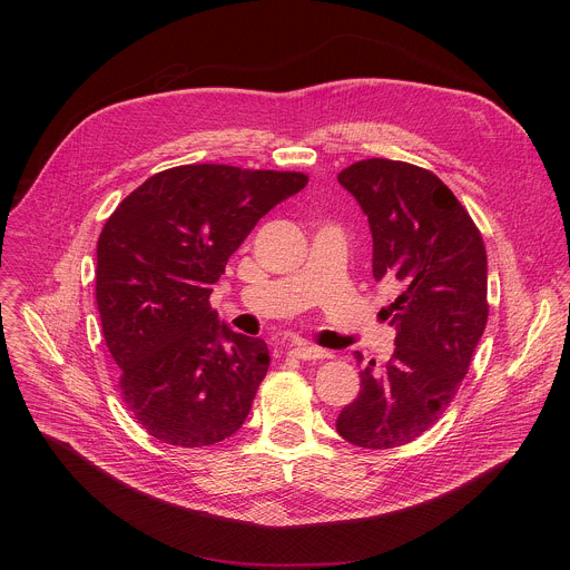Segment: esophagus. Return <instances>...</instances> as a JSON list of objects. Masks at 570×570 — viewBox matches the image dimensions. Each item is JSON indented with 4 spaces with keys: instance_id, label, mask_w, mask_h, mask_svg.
Instances as JSON below:
<instances>
[{
    "instance_id": "obj_1",
    "label": "esophagus",
    "mask_w": 570,
    "mask_h": 570,
    "mask_svg": "<svg viewBox=\"0 0 570 570\" xmlns=\"http://www.w3.org/2000/svg\"><path fill=\"white\" fill-rule=\"evenodd\" d=\"M291 354H293L295 358H299V361H322V358H332V352L313 347V345H308V343H297V345H293Z\"/></svg>"
}]
</instances>
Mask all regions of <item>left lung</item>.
Instances as JSON below:
<instances>
[{"mask_svg":"<svg viewBox=\"0 0 570 570\" xmlns=\"http://www.w3.org/2000/svg\"><path fill=\"white\" fill-rule=\"evenodd\" d=\"M338 183L367 216L374 277L399 282L401 293L383 308L396 347L385 365L361 370V392L336 429L356 446L394 449L440 420L469 372L490 315L487 253L469 212L433 171L370 157Z\"/></svg>","mask_w":570,"mask_h":570,"instance_id":"obj_1","label":"left lung"}]
</instances>
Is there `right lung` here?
<instances>
[{
  "mask_svg": "<svg viewBox=\"0 0 570 570\" xmlns=\"http://www.w3.org/2000/svg\"><path fill=\"white\" fill-rule=\"evenodd\" d=\"M306 183L299 171L183 165L150 176L106 220L104 338L128 411L155 440L209 446L246 422L271 354L218 322L212 284L259 218Z\"/></svg>",
  "mask_w": 570,
  "mask_h": 570,
  "instance_id": "add662e5",
  "label": "right lung"
}]
</instances>
